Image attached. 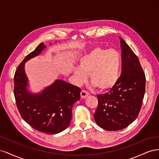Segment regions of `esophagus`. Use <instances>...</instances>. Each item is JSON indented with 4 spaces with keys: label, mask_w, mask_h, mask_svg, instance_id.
<instances>
[{
    "label": "esophagus",
    "mask_w": 159,
    "mask_h": 159,
    "mask_svg": "<svg viewBox=\"0 0 159 159\" xmlns=\"http://www.w3.org/2000/svg\"><path fill=\"white\" fill-rule=\"evenodd\" d=\"M89 95V93L88 91H85V90H82L80 93L81 98H83V99H85V98H87Z\"/></svg>",
    "instance_id": "34e87169"
}]
</instances>
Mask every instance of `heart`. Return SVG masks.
I'll return each mask as SVG.
<instances>
[{"mask_svg": "<svg viewBox=\"0 0 159 159\" xmlns=\"http://www.w3.org/2000/svg\"><path fill=\"white\" fill-rule=\"evenodd\" d=\"M121 56L113 49L95 48L79 60V67L73 70V82L82 84L89 74L91 85L101 90H108L116 85L121 70Z\"/></svg>", "mask_w": 159, "mask_h": 159, "instance_id": "heart-1", "label": "heart"}]
</instances>
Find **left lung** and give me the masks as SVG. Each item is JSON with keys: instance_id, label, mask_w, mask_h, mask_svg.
<instances>
[{"instance_id": "1", "label": "left lung", "mask_w": 159, "mask_h": 159, "mask_svg": "<svg viewBox=\"0 0 159 159\" xmlns=\"http://www.w3.org/2000/svg\"><path fill=\"white\" fill-rule=\"evenodd\" d=\"M120 38L122 70L117 83L109 92L98 95L93 115L98 125L107 131H119L138 117L145 92V75L137 56Z\"/></svg>"}]
</instances>
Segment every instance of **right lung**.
<instances>
[{"label": "right lung", "mask_w": 159, "mask_h": 159, "mask_svg": "<svg viewBox=\"0 0 159 159\" xmlns=\"http://www.w3.org/2000/svg\"><path fill=\"white\" fill-rule=\"evenodd\" d=\"M45 48L44 43H41L18 66L14 77V94L19 113L29 125L38 131L54 134L69 126L72 107L80 99L81 89L65 81L56 80L38 93L28 90L25 64L40 55Z\"/></svg>", "instance_id": "add662e5"}]
</instances>
